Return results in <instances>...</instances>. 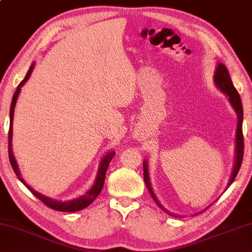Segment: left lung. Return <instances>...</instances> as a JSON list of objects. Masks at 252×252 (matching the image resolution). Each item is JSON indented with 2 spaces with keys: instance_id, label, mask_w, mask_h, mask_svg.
Instances as JSON below:
<instances>
[{
  "instance_id": "1",
  "label": "left lung",
  "mask_w": 252,
  "mask_h": 252,
  "mask_svg": "<svg viewBox=\"0 0 252 252\" xmlns=\"http://www.w3.org/2000/svg\"><path fill=\"white\" fill-rule=\"evenodd\" d=\"M214 82L216 87L220 90L221 92L226 94V96L228 97V101L231 104L232 108H234L237 117H238V124H237V131H236V161L234 165V170H232V174L229 180V183L227 185V188H229V185L234 182L237 173L241 167V163H243V158H244V135H243V118H244V111H243V104H241V99L239 96V93L237 92L236 88L231 82V79L229 77V72L227 68L222 63H218L217 68L215 70V75H214ZM144 180L146 183L147 189H149L150 195L153 196L155 202L157 203L161 210L167 213V214L174 216L171 214L169 211L165 210V208L161 205L160 202L157 200L155 193L153 191V188H151L150 180H149V173H148V164H147V161H144Z\"/></svg>"
}]
</instances>
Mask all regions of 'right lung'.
Instances as JSON below:
<instances>
[{
    "label": "right lung",
    "instance_id": "obj_1",
    "mask_svg": "<svg viewBox=\"0 0 252 252\" xmlns=\"http://www.w3.org/2000/svg\"><path fill=\"white\" fill-rule=\"evenodd\" d=\"M34 67H35V63H32L31 65L30 70H28V72L26 73L25 78H24L23 81L20 84H18L16 91H15V93H14L13 98H12L11 108H9V130H8V158H9V162H11V165H12L13 170H14V172H15V174L17 175V178L21 180V182L24 185H25V187L28 189H30V191L32 194H34V195L37 198H39V200L42 203H44L46 206H48V207L52 208V210L59 211V212H78V211H81V210H83V208L88 207L90 204H91L94 200H95L98 194L101 193L102 189H103V185H104V181H105V174H106V171H107V168H108V164H110L113 157L115 156V153H114V151H111V153H108L107 155L104 156V158L102 159L101 162H99V168H98V171H97L96 180H95V182H94L91 189H89V191L85 193L84 195L80 196L79 198H75V200H72V201L60 202V201H57V200H52V198H50L48 196L42 195V194H40L39 192H36L34 189L31 188L30 185H28L25 181H24V180L21 177V172H20V170H18L16 160H15V158H14L13 151H12L13 117H14V110H15V104H16V101H17L18 94H20V92H21V88L27 82V80L30 79Z\"/></svg>",
    "mask_w": 252,
    "mask_h": 252
}]
</instances>
